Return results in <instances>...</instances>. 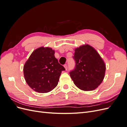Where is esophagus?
Wrapping results in <instances>:
<instances>
[{
  "label": "esophagus",
  "instance_id": "obj_1",
  "mask_svg": "<svg viewBox=\"0 0 127 127\" xmlns=\"http://www.w3.org/2000/svg\"><path fill=\"white\" fill-rule=\"evenodd\" d=\"M64 67L65 68V69H66V70H67L68 69V67H67V65L66 64L64 65Z\"/></svg>",
  "mask_w": 127,
  "mask_h": 127
}]
</instances>
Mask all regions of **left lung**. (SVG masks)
<instances>
[{
  "mask_svg": "<svg viewBox=\"0 0 127 127\" xmlns=\"http://www.w3.org/2000/svg\"><path fill=\"white\" fill-rule=\"evenodd\" d=\"M76 66L70 72L75 85L84 91H93L104 78L106 66L97 51L92 46L84 44L75 49Z\"/></svg>",
  "mask_w": 127,
  "mask_h": 127,
  "instance_id": "1",
  "label": "left lung"
}]
</instances>
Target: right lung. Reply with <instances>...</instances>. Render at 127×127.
<instances>
[{
    "label": "right lung",
    "mask_w": 127,
    "mask_h": 127,
    "mask_svg": "<svg viewBox=\"0 0 127 127\" xmlns=\"http://www.w3.org/2000/svg\"><path fill=\"white\" fill-rule=\"evenodd\" d=\"M64 70L55 58L54 50L44 47L35 49L23 67L26 82L32 90L41 93L54 89Z\"/></svg>",
    "instance_id": "add662e5"
}]
</instances>
